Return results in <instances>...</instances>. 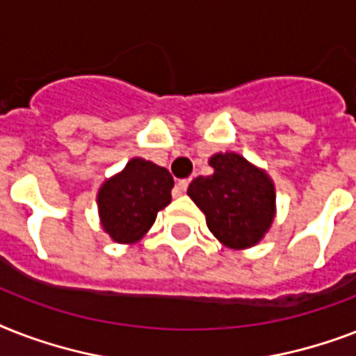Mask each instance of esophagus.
<instances>
[{"label":"esophagus","instance_id":"esophagus-1","mask_svg":"<svg viewBox=\"0 0 356 356\" xmlns=\"http://www.w3.org/2000/svg\"><path fill=\"white\" fill-rule=\"evenodd\" d=\"M188 184H190V179H181V181L177 183V190L181 192V194H184L186 188H188Z\"/></svg>","mask_w":356,"mask_h":356}]
</instances>
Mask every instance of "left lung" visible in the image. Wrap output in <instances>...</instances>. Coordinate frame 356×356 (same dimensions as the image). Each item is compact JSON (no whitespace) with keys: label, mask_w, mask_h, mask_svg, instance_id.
<instances>
[{"label":"left lung","mask_w":356,"mask_h":356,"mask_svg":"<svg viewBox=\"0 0 356 356\" xmlns=\"http://www.w3.org/2000/svg\"><path fill=\"white\" fill-rule=\"evenodd\" d=\"M209 166L214 172L194 179L186 194L225 248H253L275 220V184L266 170L233 151L212 155Z\"/></svg>","instance_id":"8db88e82"}]
</instances>
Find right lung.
I'll return each instance as SVG.
<instances>
[{
    "instance_id": "obj_1",
    "label": "right lung",
    "mask_w": 356,
    "mask_h": 356,
    "mask_svg": "<svg viewBox=\"0 0 356 356\" xmlns=\"http://www.w3.org/2000/svg\"><path fill=\"white\" fill-rule=\"evenodd\" d=\"M173 177L166 168L134 156L122 172L97 190L103 231L116 243H136L147 234L156 214L172 203Z\"/></svg>"
}]
</instances>
